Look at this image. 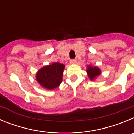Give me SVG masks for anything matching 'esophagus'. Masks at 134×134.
I'll return each instance as SVG.
<instances>
[{
  "label": "esophagus",
  "instance_id": "esophagus-1",
  "mask_svg": "<svg viewBox=\"0 0 134 134\" xmlns=\"http://www.w3.org/2000/svg\"><path fill=\"white\" fill-rule=\"evenodd\" d=\"M70 62L71 64H76L77 62V60H76V59H72V60H70Z\"/></svg>",
  "mask_w": 134,
  "mask_h": 134
}]
</instances>
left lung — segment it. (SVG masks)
<instances>
[{
  "label": "left lung",
  "instance_id": "1",
  "mask_svg": "<svg viewBox=\"0 0 134 134\" xmlns=\"http://www.w3.org/2000/svg\"><path fill=\"white\" fill-rule=\"evenodd\" d=\"M87 72H88V76H89L91 80H93L95 77L100 74V70L97 67H91V66H88L87 69Z\"/></svg>",
  "mask_w": 134,
  "mask_h": 134
}]
</instances>
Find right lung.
I'll return each mask as SVG.
<instances>
[{
	"instance_id": "right-lung-1",
	"label": "right lung",
	"mask_w": 134,
	"mask_h": 134,
	"mask_svg": "<svg viewBox=\"0 0 134 134\" xmlns=\"http://www.w3.org/2000/svg\"><path fill=\"white\" fill-rule=\"evenodd\" d=\"M64 67V65L58 62L45 66L36 74L37 80L44 88L54 89L61 83Z\"/></svg>"
}]
</instances>
